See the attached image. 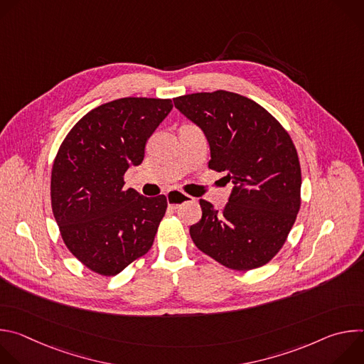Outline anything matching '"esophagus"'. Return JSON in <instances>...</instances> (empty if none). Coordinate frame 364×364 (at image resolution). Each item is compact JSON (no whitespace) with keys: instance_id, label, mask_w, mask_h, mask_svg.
Instances as JSON below:
<instances>
[{"instance_id":"obj_1","label":"esophagus","mask_w":364,"mask_h":364,"mask_svg":"<svg viewBox=\"0 0 364 364\" xmlns=\"http://www.w3.org/2000/svg\"><path fill=\"white\" fill-rule=\"evenodd\" d=\"M194 198L183 191H178V190H171L167 193V203H168V207H171V209H178L180 205H183L184 203H190L193 201Z\"/></svg>"}]
</instances>
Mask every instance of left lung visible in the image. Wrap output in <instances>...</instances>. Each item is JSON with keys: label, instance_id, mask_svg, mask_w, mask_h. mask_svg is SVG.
I'll return each mask as SVG.
<instances>
[{"label": "left lung", "instance_id": "obj_1", "mask_svg": "<svg viewBox=\"0 0 364 364\" xmlns=\"http://www.w3.org/2000/svg\"><path fill=\"white\" fill-rule=\"evenodd\" d=\"M173 100L209 142V168L225 171L233 183L223 210L200 200L201 219L190 226L194 245L230 269L268 264L285 243L301 204V168L291 136L267 109L233 92Z\"/></svg>", "mask_w": 364, "mask_h": 364}]
</instances>
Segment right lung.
<instances>
[{
    "label": "right lung",
    "instance_id": "1",
    "mask_svg": "<svg viewBox=\"0 0 364 364\" xmlns=\"http://www.w3.org/2000/svg\"><path fill=\"white\" fill-rule=\"evenodd\" d=\"M171 99L122 97L92 109L68 134L51 170V207L68 249L100 275L114 277L152 246L166 196L124 190Z\"/></svg>",
    "mask_w": 364,
    "mask_h": 364
}]
</instances>
